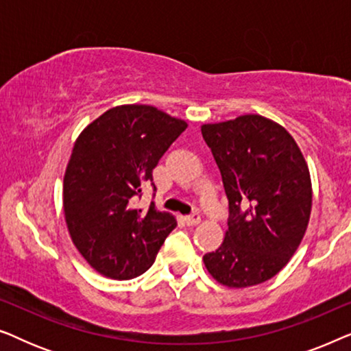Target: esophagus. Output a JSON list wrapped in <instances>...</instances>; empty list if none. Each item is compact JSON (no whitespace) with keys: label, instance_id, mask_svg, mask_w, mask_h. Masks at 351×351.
Listing matches in <instances>:
<instances>
[{"label":"esophagus","instance_id":"obj_1","mask_svg":"<svg viewBox=\"0 0 351 351\" xmlns=\"http://www.w3.org/2000/svg\"><path fill=\"white\" fill-rule=\"evenodd\" d=\"M201 222V217L198 213H193L191 215H186L185 217V223L190 225V227H193V225H198Z\"/></svg>","mask_w":351,"mask_h":351}]
</instances>
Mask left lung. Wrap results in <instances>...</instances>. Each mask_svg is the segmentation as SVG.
Here are the masks:
<instances>
[{"label": "left lung", "instance_id": "8db88e82", "mask_svg": "<svg viewBox=\"0 0 351 351\" xmlns=\"http://www.w3.org/2000/svg\"><path fill=\"white\" fill-rule=\"evenodd\" d=\"M228 198V228L203 257L227 287H249L280 273L294 256L311 213L308 165L294 137L261 114L203 124Z\"/></svg>", "mask_w": 351, "mask_h": 351}]
</instances>
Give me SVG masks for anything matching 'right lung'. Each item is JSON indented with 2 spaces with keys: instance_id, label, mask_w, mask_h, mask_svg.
<instances>
[{
  "instance_id": "add662e5",
  "label": "right lung",
  "mask_w": 351,
  "mask_h": 351,
  "mask_svg": "<svg viewBox=\"0 0 351 351\" xmlns=\"http://www.w3.org/2000/svg\"><path fill=\"white\" fill-rule=\"evenodd\" d=\"M186 126L152 105H118L76 138L64 176L65 222L75 247L100 275H142L176 228L172 214L153 203L137 209L134 201Z\"/></svg>"
}]
</instances>
